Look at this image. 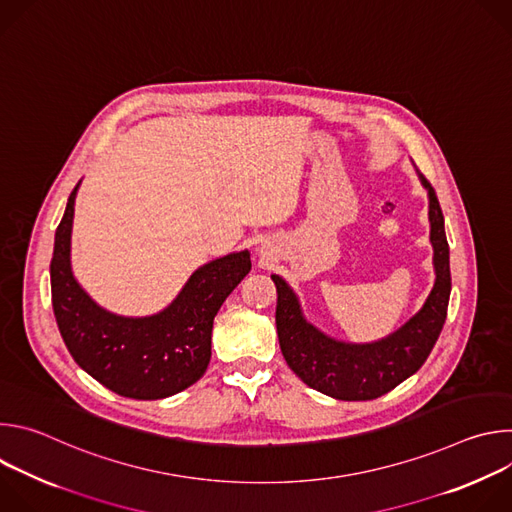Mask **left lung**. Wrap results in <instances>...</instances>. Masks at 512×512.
Segmentation results:
<instances>
[{"label":"left lung","mask_w":512,"mask_h":512,"mask_svg":"<svg viewBox=\"0 0 512 512\" xmlns=\"http://www.w3.org/2000/svg\"><path fill=\"white\" fill-rule=\"evenodd\" d=\"M419 178L429 196V241L433 247L435 283L421 310L387 338L352 344L326 336L304 318L300 300L285 279L271 275L277 287V336L287 367L308 387L328 397L371 401L389 393L421 369L444 328L452 291L450 247L440 200L425 176L419 174Z\"/></svg>","instance_id":"obj_1"}]
</instances>
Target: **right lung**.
<instances>
[{"label":"right lung","instance_id":"right-lung-1","mask_svg":"<svg viewBox=\"0 0 512 512\" xmlns=\"http://www.w3.org/2000/svg\"><path fill=\"white\" fill-rule=\"evenodd\" d=\"M79 184L70 192L50 261L52 310L79 367L109 391L154 401L194 385L210 362L216 312L251 271L249 251L198 267L176 300L154 316L125 318L97 306L70 267V233Z\"/></svg>","mask_w":512,"mask_h":512}]
</instances>
